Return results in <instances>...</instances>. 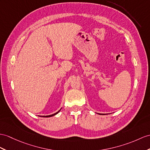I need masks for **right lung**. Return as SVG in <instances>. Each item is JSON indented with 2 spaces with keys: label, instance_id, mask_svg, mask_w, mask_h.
<instances>
[{
  "label": "right lung",
  "instance_id": "1",
  "mask_svg": "<svg viewBox=\"0 0 150 150\" xmlns=\"http://www.w3.org/2000/svg\"><path fill=\"white\" fill-rule=\"evenodd\" d=\"M60 111V110L59 111H58V112H57L56 113H54V114H53V115H48V116H43V117H51V116H54V115H57V113L58 112H59Z\"/></svg>",
  "mask_w": 150,
  "mask_h": 150
}]
</instances>
